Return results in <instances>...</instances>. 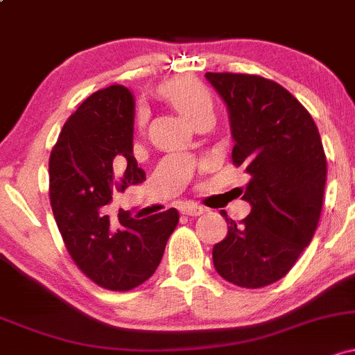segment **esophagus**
<instances>
[{
  "label": "esophagus",
  "instance_id": "1",
  "mask_svg": "<svg viewBox=\"0 0 355 355\" xmlns=\"http://www.w3.org/2000/svg\"><path fill=\"white\" fill-rule=\"evenodd\" d=\"M181 211H182V215H188V216H200V215H203L205 209L201 208V207H198V205H194V203H186L184 207L181 208Z\"/></svg>",
  "mask_w": 355,
  "mask_h": 355
}]
</instances>
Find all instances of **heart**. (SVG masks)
<instances>
[{
	"label": "heart",
	"instance_id": "b5f03b06",
	"mask_svg": "<svg viewBox=\"0 0 355 355\" xmlns=\"http://www.w3.org/2000/svg\"><path fill=\"white\" fill-rule=\"evenodd\" d=\"M161 94L164 100L169 101L189 123H193L200 116L213 115L211 93L208 91V87L194 79H174L162 86ZM139 123H146L144 113H140Z\"/></svg>",
	"mask_w": 355,
	"mask_h": 355
}]
</instances>
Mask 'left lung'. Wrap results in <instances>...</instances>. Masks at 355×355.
I'll list each match as a JSON object with an SVG mask.
<instances>
[{
    "mask_svg": "<svg viewBox=\"0 0 355 355\" xmlns=\"http://www.w3.org/2000/svg\"><path fill=\"white\" fill-rule=\"evenodd\" d=\"M228 112L232 159L250 179V213L213 247L216 272L242 288L279 281L313 239L322 213L327 159L313 118L289 91L254 74L207 72Z\"/></svg>",
    "mask_w": 355,
    "mask_h": 355,
    "instance_id": "obj_1",
    "label": "left lung"
}]
</instances>
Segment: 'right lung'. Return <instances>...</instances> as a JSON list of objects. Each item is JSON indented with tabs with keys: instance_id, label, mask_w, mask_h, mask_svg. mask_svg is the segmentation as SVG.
Wrapping results in <instances>:
<instances>
[{
	"instance_id": "add662e5",
	"label": "right lung",
	"mask_w": 355,
	"mask_h": 355,
	"mask_svg": "<svg viewBox=\"0 0 355 355\" xmlns=\"http://www.w3.org/2000/svg\"><path fill=\"white\" fill-rule=\"evenodd\" d=\"M135 100L113 85L91 94L64 123L49 162L51 205L67 252L98 286L128 291L157 266L178 227L176 208L133 218L106 207L113 188L146 181L133 157Z\"/></svg>"
}]
</instances>
